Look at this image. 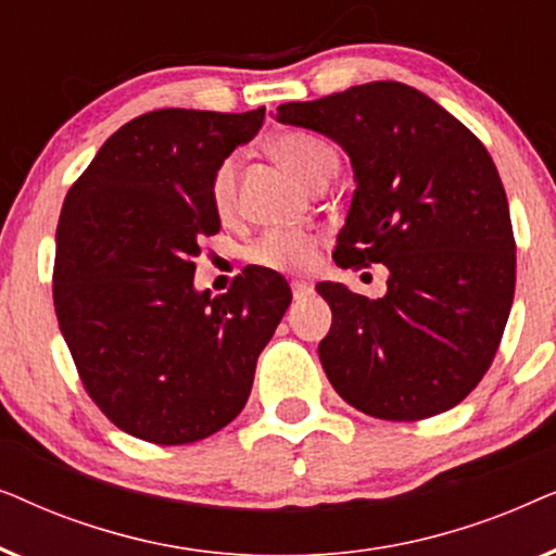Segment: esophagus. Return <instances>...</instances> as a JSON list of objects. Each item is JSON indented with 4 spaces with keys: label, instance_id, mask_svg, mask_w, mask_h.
I'll return each instance as SVG.
<instances>
[{
    "label": "esophagus",
    "instance_id": "esophagus-1",
    "mask_svg": "<svg viewBox=\"0 0 556 556\" xmlns=\"http://www.w3.org/2000/svg\"><path fill=\"white\" fill-rule=\"evenodd\" d=\"M291 291H293V301H303L314 293V288H311L308 283H299V280H295V283H291Z\"/></svg>",
    "mask_w": 556,
    "mask_h": 556
}]
</instances>
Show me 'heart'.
I'll return each instance as SVG.
<instances>
[{
  "instance_id": "b5f03b06",
  "label": "heart",
  "mask_w": 556,
  "mask_h": 556,
  "mask_svg": "<svg viewBox=\"0 0 556 556\" xmlns=\"http://www.w3.org/2000/svg\"><path fill=\"white\" fill-rule=\"evenodd\" d=\"M273 154L283 162L288 169L314 187L318 179L333 177L339 169V154L329 141L318 139L314 134H280L270 141ZM238 159L230 156L217 166L215 177H212L210 197L212 207L223 219L235 215L238 207ZM318 250V235L301 227H273L265 230L255 245L250 248V261L261 268L280 270V273H301L314 265Z\"/></svg>"
}]
</instances>
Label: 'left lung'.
<instances>
[{"instance_id": "1", "label": "left lung", "mask_w": 556, "mask_h": 556, "mask_svg": "<svg viewBox=\"0 0 556 556\" xmlns=\"http://www.w3.org/2000/svg\"><path fill=\"white\" fill-rule=\"evenodd\" d=\"M276 118L352 159L356 189L333 261L390 270L375 301L316 286L333 316L318 344L333 390L392 422L455 407L489 371L514 303V227L491 154L443 105L394 80L278 105Z\"/></svg>"}]
</instances>
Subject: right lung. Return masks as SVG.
Instances as JSON below:
<instances>
[{
	"label": "right lung",
	"mask_w": 556,
	"mask_h": 556,
	"mask_svg": "<svg viewBox=\"0 0 556 556\" xmlns=\"http://www.w3.org/2000/svg\"><path fill=\"white\" fill-rule=\"evenodd\" d=\"M263 118L143 113L65 197L52 268L60 331L88 397L147 443H197L232 422L291 303L286 278L257 265L223 295L192 286L202 238L219 232L212 177Z\"/></svg>",
	"instance_id": "1"
}]
</instances>
